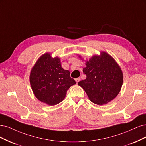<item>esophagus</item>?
Listing matches in <instances>:
<instances>
[{"mask_svg":"<svg viewBox=\"0 0 146 146\" xmlns=\"http://www.w3.org/2000/svg\"><path fill=\"white\" fill-rule=\"evenodd\" d=\"M80 80H81V79H80L79 78H76V79H75V81H76V83H77V84L79 82Z\"/></svg>","mask_w":146,"mask_h":146,"instance_id":"obj_1","label":"esophagus"}]
</instances>
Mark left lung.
Instances as JSON below:
<instances>
[{"mask_svg": "<svg viewBox=\"0 0 146 146\" xmlns=\"http://www.w3.org/2000/svg\"><path fill=\"white\" fill-rule=\"evenodd\" d=\"M83 68L86 79L78 82L86 91L90 100L103 105L115 99L119 93L123 82V74L115 59L108 53L95 55Z\"/></svg>", "mask_w": 146, "mask_h": 146, "instance_id": "8db88e82", "label": "left lung"}]
</instances>
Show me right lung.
<instances>
[{
  "label": "right lung",
  "instance_id": "add662e5",
  "mask_svg": "<svg viewBox=\"0 0 146 146\" xmlns=\"http://www.w3.org/2000/svg\"><path fill=\"white\" fill-rule=\"evenodd\" d=\"M30 82L35 96L41 102L54 106L64 100L67 91L76 84L68 70L61 67L58 57L42 55L32 68Z\"/></svg>",
  "mask_w": 146,
  "mask_h": 146
}]
</instances>
